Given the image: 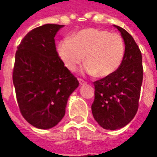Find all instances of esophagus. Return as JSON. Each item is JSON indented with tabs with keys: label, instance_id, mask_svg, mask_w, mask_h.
Masks as SVG:
<instances>
[{
	"label": "esophagus",
	"instance_id": "obj_1",
	"mask_svg": "<svg viewBox=\"0 0 157 157\" xmlns=\"http://www.w3.org/2000/svg\"><path fill=\"white\" fill-rule=\"evenodd\" d=\"M78 82H79V85H86V82L85 81V80H83L82 78H78Z\"/></svg>",
	"mask_w": 157,
	"mask_h": 157
}]
</instances>
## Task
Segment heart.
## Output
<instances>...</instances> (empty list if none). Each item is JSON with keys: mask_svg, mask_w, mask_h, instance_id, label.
Wrapping results in <instances>:
<instances>
[{"mask_svg": "<svg viewBox=\"0 0 157 157\" xmlns=\"http://www.w3.org/2000/svg\"><path fill=\"white\" fill-rule=\"evenodd\" d=\"M125 52V42L120 34L95 28L78 31L57 48L58 56L69 71H74L85 56L86 72L100 78L111 76L120 68Z\"/></svg>", "mask_w": 157, "mask_h": 157, "instance_id": "1", "label": "heart"}]
</instances>
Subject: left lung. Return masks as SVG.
Here are the masks:
<instances>
[{"label": "left lung", "mask_w": 157, "mask_h": 157, "mask_svg": "<svg viewBox=\"0 0 157 157\" xmlns=\"http://www.w3.org/2000/svg\"><path fill=\"white\" fill-rule=\"evenodd\" d=\"M121 34L126 52L120 68L111 76L94 82L92 112L105 129L121 128L134 119L139 106L143 78L142 53L127 30L114 25Z\"/></svg>", "instance_id": "8db88e82"}]
</instances>
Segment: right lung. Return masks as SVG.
Here are the masks:
<instances>
[{
    "label": "right lung",
    "mask_w": 157,
    "mask_h": 157,
    "mask_svg": "<svg viewBox=\"0 0 157 157\" xmlns=\"http://www.w3.org/2000/svg\"><path fill=\"white\" fill-rule=\"evenodd\" d=\"M63 26L49 23L34 29L15 52L13 83L18 106L28 122L40 129L63 119L68 98L78 86L56 50L54 37Z\"/></svg>",
    "instance_id": "right-lung-1"
}]
</instances>
